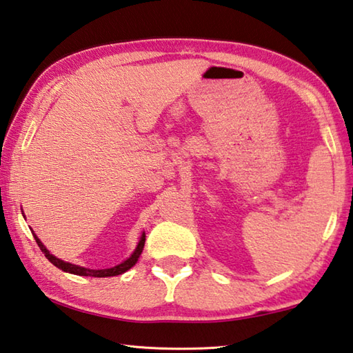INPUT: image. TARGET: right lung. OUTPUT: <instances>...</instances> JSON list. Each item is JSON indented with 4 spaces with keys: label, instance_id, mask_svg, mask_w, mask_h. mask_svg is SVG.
<instances>
[{
    "label": "right lung",
    "instance_id": "add662e5",
    "mask_svg": "<svg viewBox=\"0 0 353 353\" xmlns=\"http://www.w3.org/2000/svg\"><path fill=\"white\" fill-rule=\"evenodd\" d=\"M32 230V229H30ZM33 234V238H35V241L38 244V248L41 249V252L44 254V256L49 259V261L57 265L58 269H61L63 272H69V274H73V275H79V276H95V278H104V276H117V275H121L124 274V272H128L130 268H134V265L137 264L139 255H141V252L144 249V243H145V234L143 232L141 238H139V241L137 244V249L134 250V254H132L125 261H123L121 264L115 265V268H110V269H88V268H81V265H77V264H72V263H65L63 261V259L57 258L55 255H52L50 252L46 249V245L41 243V239H39L35 232H32Z\"/></svg>",
    "mask_w": 353,
    "mask_h": 353
}]
</instances>
